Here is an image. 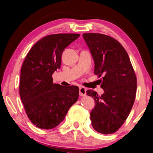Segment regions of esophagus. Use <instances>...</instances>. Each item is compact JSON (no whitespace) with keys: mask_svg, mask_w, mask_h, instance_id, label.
<instances>
[{"mask_svg":"<svg viewBox=\"0 0 153 153\" xmlns=\"http://www.w3.org/2000/svg\"><path fill=\"white\" fill-rule=\"evenodd\" d=\"M86 94V88L84 86H81L79 88V96L84 97Z\"/></svg>","mask_w":153,"mask_h":153,"instance_id":"esophagus-1","label":"esophagus"}]
</instances>
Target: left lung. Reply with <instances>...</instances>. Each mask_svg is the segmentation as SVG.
<instances>
[{"label": "left lung", "mask_w": 153, "mask_h": 153, "mask_svg": "<svg viewBox=\"0 0 153 153\" xmlns=\"http://www.w3.org/2000/svg\"><path fill=\"white\" fill-rule=\"evenodd\" d=\"M94 61V74L101 79L104 93L88 90L95 101L91 112L94 129L111 134L123 125L134 103L137 78L129 55L117 40L100 33H84Z\"/></svg>", "instance_id": "obj_1"}]
</instances>
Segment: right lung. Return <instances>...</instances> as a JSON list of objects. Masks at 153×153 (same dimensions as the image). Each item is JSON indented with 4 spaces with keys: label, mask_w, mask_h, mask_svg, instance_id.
Wrapping results in <instances>:
<instances>
[{
    "label": "right lung",
    "mask_w": 153,
    "mask_h": 153,
    "mask_svg": "<svg viewBox=\"0 0 153 153\" xmlns=\"http://www.w3.org/2000/svg\"><path fill=\"white\" fill-rule=\"evenodd\" d=\"M79 35L59 33L46 36L33 46L24 59L20 95L29 120L36 127L44 129L57 127L78 99V87L54 84L52 74L60 68L65 48Z\"/></svg>",
    "instance_id": "right-lung-1"
}]
</instances>
